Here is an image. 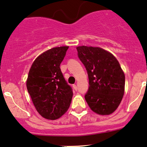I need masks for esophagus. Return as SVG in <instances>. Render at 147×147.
<instances>
[{"instance_id":"esophagus-1","label":"esophagus","mask_w":147,"mask_h":147,"mask_svg":"<svg viewBox=\"0 0 147 147\" xmlns=\"http://www.w3.org/2000/svg\"><path fill=\"white\" fill-rule=\"evenodd\" d=\"M73 88H74V90H78V87H77L76 84H73Z\"/></svg>"}]
</instances>
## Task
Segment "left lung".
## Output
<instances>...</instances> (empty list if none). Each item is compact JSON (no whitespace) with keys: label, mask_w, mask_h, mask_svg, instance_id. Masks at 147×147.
Wrapping results in <instances>:
<instances>
[{"label":"left lung","mask_w":147,"mask_h":147,"mask_svg":"<svg viewBox=\"0 0 147 147\" xmlns=\"http://www.w3.org/2000/svg\"><path fill=\"white\" fill-rule=\"evenodd\" d=\"M77 50L88 74L90 86L84 96L87 105L97 115H111L124 94V71L116 57L105 49L82 45Z\"/></svg>","instance_id":"obj_1"}]
</instances>
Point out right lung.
Masks as SVG:
<instances>
[{
	"mask_svg": "<svg viewBox=\"0 0 147 147\" xmlns=\"http://www.w3.org/2000/svg\"><path fill=\"white\" fill-rule=\"evenodd\" d=\"M68 48L61 46L46 50L34 60L28 72V93L37 112L45 119H59L72 101V89L60 67Z\"/></svg>",
	"mask_w": 147,
	"mask_h": 147,
	"instance_id": "right-lung-1",
	"label": "right lung"
}]
</instances>
